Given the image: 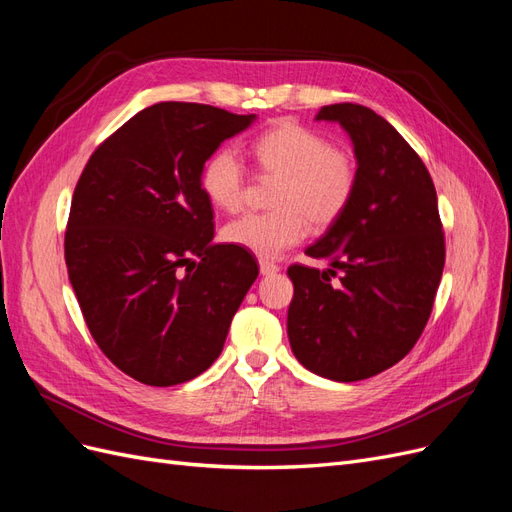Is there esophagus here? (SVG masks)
<instances>
[{"label": "esophagus", "mask_w": 512, "mask_h": 512, "mask_svg": "<svg viewBox=\"0 0 512 512\" xmlns=\"http://www.w3.org/2000/svg\"><path fill=\"white\" fill-rule=\"evenodd\" d=\"M280 271V267L275 265V262H271V260H260V273L262 275H273V273H277Z\"/></svg>", "instance_id": "obj_1"}]
</instances>
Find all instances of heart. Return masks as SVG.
Masks as SVG:
<instances>
[{
	"label": "heart",
	"instance_id": "b5f03b06",
	"mask_svg": "<svg viewBox=\"0 0 512 512\" xmlns=\"http://www.w3.org/2000/svg\"><path fill=\"white\" fill-rule=\"evenodd\" d=\"M252 153L262 177L277 181L273 211L245 213L226 224V243L260 258H275L303 241L307 222L329 228L342 218L359 185V164L344 147L301 123L284 121L260 134ZM245 166L235 147L213 151L200 168V190L228 213L243 207Z\"/></svg>",
	"mask_w": 512,
	"mask_h": 512
}]
</instances>
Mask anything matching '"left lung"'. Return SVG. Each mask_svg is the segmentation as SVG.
Returning <instances> with one entry per match:
<instances>
[{
	"label": "left lung",
	"mask_w": 512,
	"mask_h": 512,
	"mask_svg": "<svg viewBox=\"0 0 512 512\" xmlns=\"http://www.w3.org/2000/svg\"><path fill=\"white\" fill-rule=\"evenodd\" d=\"M316 119L350 134L359 185L305 250L331 269L288 267V339L309 371L356 382L399 363L421 337L442 280L444 230L427 166L389 121L352 102L322 106Z\"/></svg>",
	"instance_id": "left-lung-1"
}]
</instances>
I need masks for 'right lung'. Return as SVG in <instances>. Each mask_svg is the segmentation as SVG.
Here are the masks:
<instances>
[{"instance_id": "add662e5", "label": "right lung", "mask_w": 512, "mask_h": 512, "mask_svg": "<svg viewBox=\"0 0 512 512\" xmlns=\"http://www.w3.org/2000/svg\"><path fill=\"white\" fill-rule=\"evenodd\" d=\"M252 119L158 102L102 141L76 183L70 284L98 348L138 382L173 386L209 369L258 277L250 252L211 243L213 207L200 190L205 160Z\"/></svg>"}]
</instances>
